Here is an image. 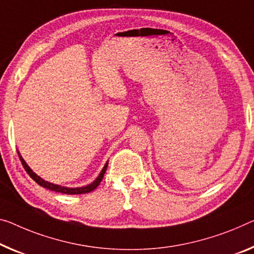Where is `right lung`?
<instances>
[{
    "instance_id": "1",
    "label": "right lung",
    "mask_w": 254,
    "mask_h": 254,
    "mask_svg": "<svg viewBox=\"0 0 254 254\" xmlns=\"http://www.w3.org/2000/svg\"><path fill=\"white\" fill-rule=\"evenodd\" d=\"M18 154H19V159H20L23 168H25V170L27 171V174H28L29 176L37 183L38 185H41L42 187H45V189H48V190H54V192H59V193H64V194H85V193L92 192V190H94L96 187L100 185L101 181L103 179L105 170H107V168H108V162H107L104 165L102 171H101L99 176H97V178L95 179L94 182L91 183L89 185L83 186V187H75V189H70V187H64V186H60V185H57V184H52V183H49V182L44 181V179H42L40 176H37V175L35 174L32 169H30L29 166L27 165L26 161L22 159V157L20 155V153H19V152H18Z\"/></svg>"
}]
</instances>
